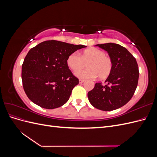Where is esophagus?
Instances as JSON below:
<instances>
[{
    "label": "esophagus",
    "instance_id": "obj_1",
    "mask_svg": "<svg viewBox=\"0 0 157 157\" xmlns=\"http://www.w3.org/2000/svg\"><path fill=\"white\" fill-rule=\"evenodd\" d=\"M84 82V80H83V79H79V83L80 84H82Z\"/></svg>",
    "mask_w": 157,
    "mask_h": 157
}]
</instances>
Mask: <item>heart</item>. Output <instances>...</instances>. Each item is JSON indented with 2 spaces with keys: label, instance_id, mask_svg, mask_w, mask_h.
<instances>
[{
  "label": "heart",
  "instance_id": "1",
  "mask_svg": "<svg viewBox=\"0 0 157 157\" xmlns=\"http://www.w3.org/2000/svg\"><path fill=\"white\" fill-rule=\"evenodd\" d=\"M86 70H79L86 67ZM67 64L73 71H77L76 76L80 78H94L98 77L100 80L107 78L113 69V61L105 52L96 48H90L84 50L81 56L77 52L71 54L67 58Z\"/></svg>",
  "mask_w": 157,
  "mask_h": 157
}]
</instances>
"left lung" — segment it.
I'll use <instances>...</instances> for the list:
<instances>
[{"label":"left lung","instance_id":"1","mask_svg":"<svg viewBox=\"0 0 157 157\" xmlns=\"http://www.w3.org/2000/svg\"><path fill=\"white\" fill-rule=\"evenodd\" d=\"M107 51L113 61V69L106 85L96 83L88 93L90 103L99 110L109 111L124 106L134 95L139 78L136 58L124 47L115 43L97 44Z\"/></svg>","mask_w":157,"mask_h":157}]
</instances>
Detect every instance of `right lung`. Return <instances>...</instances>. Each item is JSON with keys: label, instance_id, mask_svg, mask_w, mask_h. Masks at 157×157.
Masks as SVG:
<instances>
[{"label": "right lung", "instance_id": "add662e5", "mask_svg": "<svg viewBox=\"0 0 157 157\" xmlns=\"http://www.w3.org/2000/svg\"><path fill=\"white\" fill-rule=\"evenodd\" d=\"M85 47L52 40L31 48L23 61L21 71L23 87L28 98L44 109L63 105L78 84V79L69 69L67 58Z\"/></svg>", "mask_w": 157, "mask_h": 157}]
</instances>
